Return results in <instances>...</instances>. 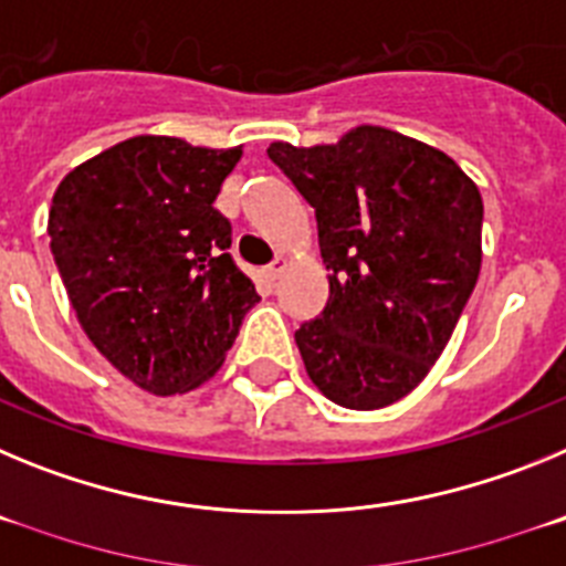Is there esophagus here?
Wrapping results in <instances>:
<instances>
[{
    "label": "esophagus",
    "mask_w": 566,
    "mask_h": 566,
    "mask_svg": "<svg viewBox=\"0 0 566 566\" xmlns=\"http://www.w3.org/2000/svg\"><path fill=\"white\" fill-rule=\"evenodd\" d=\"M286 269H289V258H283V254H280V258H274L272 266L266 269V277L269 280H280V277H283V272H286Z\"/></svg>",
    "instance_id": "34e87169"
}]
</instances>
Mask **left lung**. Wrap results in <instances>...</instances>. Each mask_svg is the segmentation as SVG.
<instances>
[{
	"label": "left lung",
	"instance_id": "8db88e82",
	"mask_svg": "<svg viewBox=\"0 0 566 566\" xmlns=\"http://www.w3.org/2000/svg\"><path fill=\"white\" fill-rule=\"evenodd\" d=\"M317 218L328 303L294 332L317 391L377 411L417 388L482 269V195L451 155L359 124L334 144H269Z\"/></svg>",
	"mask_w": 566,
	"mask_h": 566
}]
</instances>
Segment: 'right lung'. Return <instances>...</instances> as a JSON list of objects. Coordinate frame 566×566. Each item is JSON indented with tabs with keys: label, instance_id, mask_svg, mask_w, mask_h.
<instances>
[{
	"label": "right lung",
	"instance_id": "obj_1",
	"mask_svg": "<svg viewBox=\"0 0 566 566\" xmlns=\"http://www.w3.org/2000/svg\"><path fill=\"white\" fill-rule=\"evenodd\" d=\"M240 155L135 135L70 169L53 195L50 252L84 334L155 397L214 377L260 300L212 207Z\"/></svg>",
	"mask_w": 566,
	"mask_h": 566
}]
</instances>
